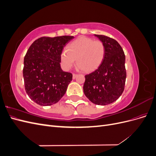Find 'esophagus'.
Returning a JSON list of instances; mask_svg holds the SVG:
<instances>
[{
	"label": "esophagus",
	"mask_w": 156,
	"mask_h": 156,
	"mask_svg": "<svg viewBox=\"0 0 156 156\" xmlns=\"http://www.w3.org/2000/svg\"><path fill=\"white\" fill-rule=\"evenodd\" d=\"M77 74L73 73V79H75V78H76V77H77Z\"/></svg>",
	"instance_id": "esophagus-1"
}]
</instances>
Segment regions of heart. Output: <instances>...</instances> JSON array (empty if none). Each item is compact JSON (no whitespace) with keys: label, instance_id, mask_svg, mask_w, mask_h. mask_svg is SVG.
I'll return each mask as SVG.
<instances>
[{"label":"heart","instance_id":"heart-1","mask_svg":"<svg viewBox=\"0 0 156 156\" xmlns=\"http://www.w3.org/2000/svg\"><path fill=\"white\" fill-rule=\"evenodd\" d=\"M105 47L100 40H94L81 36L74 40L64 49L60 55L62 68L68 71L77 59V64L84 72H90L97 69L105 58Z\"/></svg>","mask_w":156,"mask_h":156}]
</instances>
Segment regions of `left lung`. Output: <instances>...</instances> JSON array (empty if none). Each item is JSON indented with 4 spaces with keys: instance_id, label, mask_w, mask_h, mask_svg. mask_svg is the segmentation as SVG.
Wrapping results in <instances>:
<instances>
[{
    "instance_id": "obj_1",
    "label": "left lung",
    "mask_w": 156,
    "mask_h": 156,
    "mask_svg": "<svg viewBox=\"0 0 156 156\" xmlns=\"http://www.w3.org/2000/svg\"><path fill=\"white\" fill-rule=\"evenodd\" d=\"M94 35L104 44L105 55L98 69L84 76L83 91L94 104L106 105L115 101L124 92L126 57L122 47L115 40L104 35Z\"/></svg>"
}]
</instances>
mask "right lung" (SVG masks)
<instances>
[{
	"label": "right lung",
	"mask_w": 156,
	"mask_h": 156,
	"mask_svg": "<svg viewBox=\"0 0 156 156\" xmlns=\"http://www.w3.org/2000/svg\"><path fill=\"white\" fill-rule=\"evenodd\" d=\"M72 36L41 37L35 40L24 58L23 70L27 94L42 106L55 104L64 95L72 74L62 71L60 55Z\"/></svg>",
	"instance_id": "1"
}]
</instances>
